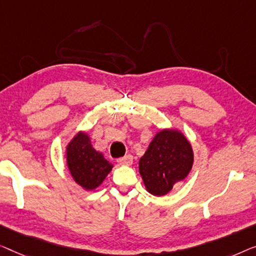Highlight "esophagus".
<instances>
[{
	"mask_svg": "<svg viewBox=\"0 0 256 256\" xmlns=\"http://www.w3.org/2000/svg\"><path fill=\"white\" fill-rule=\"evenodd\" d=\"M133 162V156L131 154H126V156L120 158V159H118V164H125V166H130Z\"/></svg>",
	"mask_w": 256,
	"mask_h": 256,
	"instance_id": "1",
	"label": "esophagus"
}]
</instances>
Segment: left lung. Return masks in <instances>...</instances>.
<instances>
[{
  "label": "left lung",
  "mask_w": 256,
  "mask_h": 256,
  "mask_svg": "<svg viewBox=\"0 0 256 256\" xmlns=\"http://www.w3.org/2000/svg\"><path fill=\"white\" fill-rule=\"evenodd\" d=\"M192 146L184 136L174 130H164L154 136L139 160V172L147 192L164 196L172 186L189 174L192 167Z\"/></svg>",
  "instance_id": "8db88e82"
}]
</instances>
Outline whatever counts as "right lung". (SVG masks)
I'll return each instance as SVG.
<instances>
[{
  "mask_svg": "<svg viewBox=\"0 0 256 256\" xmlns=\"http://www.w3.org/2000/svg\"><path fill=\"white\" fill-rule=\"evenodd\" d=\"M67 164L75 182L87 190L98 186L112 168L102 153L92 148L86 133H78L68 145Z\"/></svg>",
  "mask_w": 256,
  "mask_h": 256,
  "instance_id": "add662e5",
  "label": "right lung"
}]
</instances>
